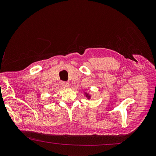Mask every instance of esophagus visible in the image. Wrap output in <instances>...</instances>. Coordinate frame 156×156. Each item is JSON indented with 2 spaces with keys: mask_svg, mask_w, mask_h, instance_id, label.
<instances>
[{
  "mask_svg": "<svg viewBox=\"0 0 156 156\" xmlns=\"http://www.w3.org/2000/svg\"><path fill=\"white\" fill-rule=\"evenodd\" d=\"M61 85L63 88H69V83H67V82H62L61 83Z\"/></svg>",
  "mask_w": 156,
  "mask_h": 156,
  "instance_id": "esophagus-1",
  "label": "esophagus"
}]
</instances>
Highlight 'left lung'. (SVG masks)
Listing matches in <instances>:
<instances>
[{
    "label": "left lung",
    "mask_w": 156,
    "mask_h": 156,
    "mask_svg": "<svg viewBox=\"0 0 156 156\" xmlns=\"http://www.w3.org/2000/svg\"><path fill=\"white\" fill-rule=\"evenodd\" d=\"M87 96H88V95H87ZM88 98H89V96H88Z\"/></svg>",
    "instance_id": "8db88e82"
}]
</instances>
